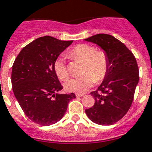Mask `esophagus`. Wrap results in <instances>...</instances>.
Masks as SVG:
<instances>
[{"label": "esophagus", "instance_id": "obj_1", "mask_svg": "<svg viewBox=\"0 0 152 152\" xmlns=\"http://www.w3.org/2000/svg\"><path fill=\"white\" fill-rule=\"evenodd\" d=\"M83 95H84L83 94H76V97H80V96H83Z\"/></svg>", "mask_w": 152, "mask_h": 152}]
</instances>
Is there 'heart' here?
<instances>
[{
  "label": "heart",
  "mask_w": 152,
  "mask_h": 152,
  "mask_svg": "<svg viewBox=\"0 0 152 152\" xmlns=\"http://www.w3.org/2000/svg\"><path fill=\"white\" fill-rule=\"evenodd\" d=\"M68 56L72 59H79L84 62L83 76L71 79L65 84L69 92L82 94L91 87L95 80L100 82L107 76L109 69V58L104 51L96 50L93 45L79 44L69 52ZM55 72L62 81L68 80L69 74L65 60L57 58L54 62Z\"/></svg>",
  "instance_id": "obj_1"
}]
</instances>
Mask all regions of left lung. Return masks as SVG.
<instances>
[{
	"mask_svg": "<svg viewBox=\"0 0 152 152\" xmlns=\"http://www.w3.org/2000/svg\"><path fill=\"white\" fill-rule=\"evenodd\" d=\"M103 48L109 58V69L97 90L90 93L95 99L85 110L87 117L100 125H111L121 119L131 107L139 80L134 56L125 45L107 34H97L85 39Z\"/></svg>",
	"mask_w": 152,
	"mask_h": 152,
	"instance_id": "8db88e82",
	"label": "left lung"
}]
</instances>
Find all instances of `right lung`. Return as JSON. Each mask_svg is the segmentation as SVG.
I'll list each match as a JSON object with an SVG mask.
<instances>
[{
    "label": "right lung",
    "instance_id": "1",
    "mask_svg": "<svg viewBox=\"0 0 152 152\" xmlns=\"http://www.w3.org/2000/svg\"><path fill=\"white\" fill-rule=\"evenodd\" d=\"M72 41L52 36L38 38L28 44L15 58L11 72L14 94L25 115L32 122L49 126L60 121L73 93L58 94L62 89L54 62Z\"/></svg>",
    "mask_w": 152,
    "mask_h": 152
}]
</instances>
